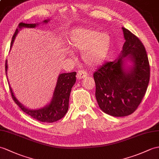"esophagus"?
<instances>
[{"mask_svg": "<svg viewBox=\"0 0 159 159\" xmlns=\"http://www.w3.org/2000/svg\"><path fill=\"white\" fill-rule=\"evenodd\" d=\"M87 76V73L84 71V70H79L78 72H77V75H76V78L77 79H83L84 77Z\"/></svg>", "mask_w": 159, "mask_h": 159, "instance_id": "34e87169", "label": "esophagus"}]
</instances>
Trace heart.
Segmentation results:
<instances>
[{"mask_svg":"<svg viewBox=\"0 0 159 159\" xmlns=\"http://www.w3.org/2000/svg\"><path fill=\"white\" fill-rule=\"evenodd\" d=\"M69 43L73 49L82 51L80 57L84 64L96 66L102 64L108 57L111 38L105 32L80 28L72 32Z\"/></svg>","mask_w":159,"mask_h":159,"instance_id":"b5f03b06","label":"heart"}]
</instances>
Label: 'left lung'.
<instances>
[{
  "label": "left lung",
  "mask_w": 159,
  "mask_h": 159,
  "mask_svg": "<svg viewBox=\"0 0 159 159\" xmlns=\"http://www.w3.org/2000/svg\"><path fill=\"white\" fill-rule=\"evenodd\" d=\"M125 42L119 57L100 66L93 74L95 97L99 108L112 116L134 112L141 103L150 80V65L145 47L137 36L122 28ZM129 60L133 66H124Z\"/></svg>",
  "instance_id": "left-lung-1"
}]
</instances>
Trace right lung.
Wrapping results in <instances>:
<instances>
[{
	"label": "right lung",
	"mask_w": 159,
	"mask_h": 159,
	"mask_svg": "<svg viewBox=\"0 0 159 159\" xmlns=\"http://www.w3.org/2000/svg\"><path fill=\"white\" fill-rule=\"evenodd\" d=\"M49 20H45L43 23H48ZM39 24H25L21 22L18 25V28L16 29L14 34L12 37L11 43V47H12L14 40L19 32V28H33L37 26ZM7 60L5 63V72L7 75ZM76 72L70 73H62L58 76L57 80V84L55 86V90L53 94V98L51 99L49 104L43 107V108L38 110H31L27 108L26 107L22 105L21 103L17 100L16 96L13 95V92L9 85L10 92L11 93L12 98L16 104L20 107L24 112L26 113L29 116H30L33 119H34L40 122H46V123H53L61 119L64 116L67 112L69 106V98L70 94L72 87L76 82Z\"/></svg>",
	"instance_id": "obj_1"
}]
</instances>
